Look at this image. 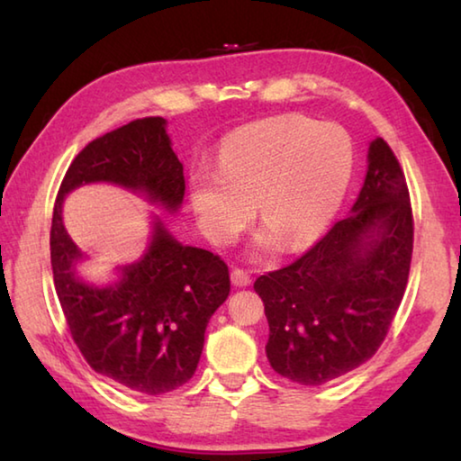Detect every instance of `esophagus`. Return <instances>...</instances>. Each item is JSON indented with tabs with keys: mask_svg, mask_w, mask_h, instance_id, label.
<instances>
[{
	"mask_svg": "<svg viewBox=\"0 0 461 461\" xmlns=\"http://www.w3.org/2000/svg\"><path fill=\"white\" fill-rule=\"evenodd\" d=\"M249 283H252V278H249V275H248L246 270H241V268H233L231 270V285L233 286L244 288V286H249Z\"/></svg>",
	"mask_w": 461,
	"mask_h": 461,
	"instance_id": "obj_1",
	"label": "esophagus"
}]
</instances>
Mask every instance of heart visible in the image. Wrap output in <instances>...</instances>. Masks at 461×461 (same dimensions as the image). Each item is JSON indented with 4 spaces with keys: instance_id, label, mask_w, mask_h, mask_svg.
Wrapping results in <instances>:
<instances>
[{
    "instance_id": "obj_1",
    "label": "heart",
    "mask_w": 461,
    "mask_h": 461,
    "mask_svg": "<svg viewBox=\"0 0 461 461\" xmlns=\"http://www.w3.org/2000/svg\"><path fill=\"white\" fill-rule=\"evenodd\" d=\"M352 142L335 126L303 118H270L225 142L220 168L191 173V207L201 230L228 244L246 228L254 201L267 228L254 252L311 244L338 212L352 176Z\"/></svg>"
}]
</instances>
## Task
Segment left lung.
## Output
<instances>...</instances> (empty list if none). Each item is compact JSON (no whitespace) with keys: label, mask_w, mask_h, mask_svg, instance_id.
Wrapping results in <instances>:
<instances>
[{"label":"left lung","mask_w":461,"mask_h":461,"mask_svg":"<svg viewBox=\"0 0 461 461\" xmlns=\"http://www.w3.org/2000/svg\"><path fill=\"white\" fill-rule=\"evenodd\" d=\"M411 256L407 181L390 146L376 138L352 213L291 267L256 278L275 372L321 386L368 362L402 301Z\"/></svg>","instance_id":"8db88e82"}]
</instances>
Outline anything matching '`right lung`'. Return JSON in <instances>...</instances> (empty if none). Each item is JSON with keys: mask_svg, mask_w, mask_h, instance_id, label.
Masks as SVG:
<instances>
[{"mask_svg": "<svg viewBox=\"0 0 461 461\" xmlns=\"http://www.w3.org/2000/svg\"><path fill=\"white\" fill-rule=\"evenodd\" d=\"M91 183L118 185L175 215L185 176L165 118H144L93 140L62 178L50 228V264L62 313L93 370L148 396L193 378L212 315L230 294L220 256L183 246L152 215L144 256L115 268L118 278L93 285L79 275L87 258L62 223L67 194Z\"/></svg>", "mask_w": 461, "mask_h": 461, "instance_id": "1", "label": "right lung"}]
</instances>
